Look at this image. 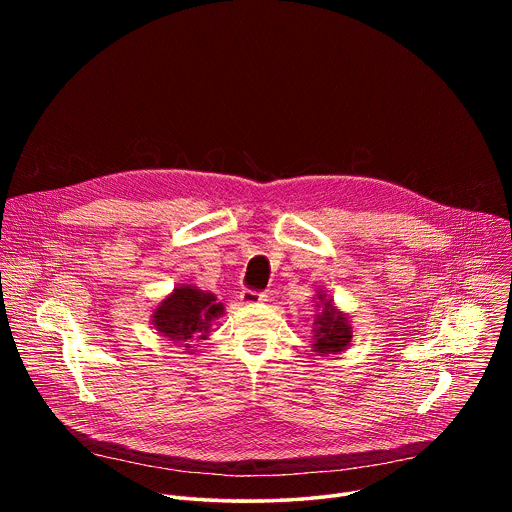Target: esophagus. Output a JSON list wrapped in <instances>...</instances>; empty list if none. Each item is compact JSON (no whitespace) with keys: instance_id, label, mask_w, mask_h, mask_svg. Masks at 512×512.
<instances>
[{"instance_id":"obj_1","label":"esophagus","mask_w":512,"mask_h":512,"mask_svg":"<svg viewBox=\"0 0 512 512\" xmlns=\"http://www.w3.org/2000/svg\"><path fill=\"white\" fill-rule=\"evenodd\" d=\"M241 304L245 306H255V304H263L267 302V296L261 294V291H253V289H243L241 296H239Z\"/></svg>"}]
</instances>
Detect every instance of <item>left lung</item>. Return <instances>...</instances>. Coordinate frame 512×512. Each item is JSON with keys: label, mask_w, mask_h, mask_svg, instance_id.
<instances>
[{"label": "left lung", "mask_w": 512, "mask_h": 512, "mask_svg": "<svg viewBox=\"0 0 512 512\" xmlns=\"http://www.w3.org/2000/svg\"><path fill=\"white\" fill-rule=\"evenodd\" d=\"M316 306L314 314V352L318 356L326 354H340L348 348L352 340V326L350 316L334 304L324 291H316V298L312 300Z\"/></svg>", "instance_id": "obj_1"}]
</instances>
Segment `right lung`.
<instances>
[{"instance_id": "add662e5", "label": "right lung", "mask_w": 512, "mask_h": 512, "mask_svg": "<svg viewBox=\"0 0 512 512\" xmlns=\"http://www.w3.org/2000/svg\"><path fill=\"white\" fill-rule=\"evenodd\" d=\"M225 314V306L216 302L210 291L194 283H180L154 308L152 326L160 336L184 344L192 352V340H206L210 326Z\"/></svg>"}]
</instances>
